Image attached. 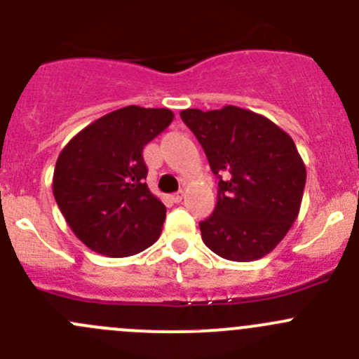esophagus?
I'll return each mask as SVG.
<instances>
[{
    "mask_svg": "<svg viewBox=\"0 0 359 359\" xmlns=\"http://www.w3.org/2000/svg\"><path fill=\"white\" fill-rule=\"evenodd\" d=\"M182 196H184V193H182V191H179V193H175V194H173V196H172V200L175 201V203H180V201H182Z\"/></svg>",
    "mask_w": 359,
    "mask_h": 359,
    "instance_id": "34e87169",
    "label": "esophagus"
}]
</instances>
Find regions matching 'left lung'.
<instances>
[{
	"mask_svg": "<svg viewBox=\"0 0 359 359\" xmlns=\"http://www.w3.org/2000/svg\"><path fill=\"white\" fill-rule=\"evenodd\" d=\"M180 118L219 179L215 210L200 222L203 241L222 259H262L299 215L306 165L295 142L266 116L236 106L186 109Z\"/></svg>",
	"mask_w": 359,
	"mask_h": 359,
	"instance_id": "left-lung-1",
	"label": "left lung"
}]
</instances>
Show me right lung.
<instances>
[{
    "mask_svg": "<svg viewBox=\"0 0 359 359\" xmlns=\"http://www.w3.org/2000/svg\"><path fill=\"white\" fill-rule=\"evenodd\" d=\"M172 121L170 109L126 106L83 128L60 151L53 196L90 250L130 257L159 238L166 206L147 187L142 149Z\"/></svg>",
    "mask_w": 359,
    "mask_h": 359,
    "instance_id": "add662e5",
    "label": "right lung"
}]
</instances>
